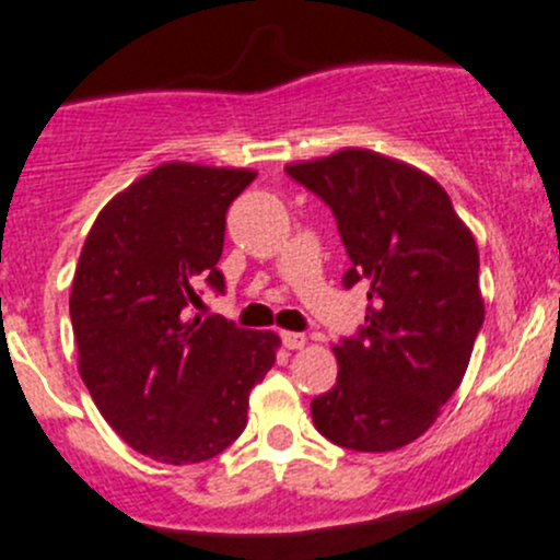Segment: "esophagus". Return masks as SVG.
Returning a JSON list of instances; mask_svg holds the SVG:
<instances>
[{
  "mask_svg": "<svg viewBox=\"0 0 560 560\" xmlns=\"http://www.w3.org/2000/svg\"><path fill=\"white\" fill-rule=\"evenodd\" d=\"M281 343H284L287 349H303L306 347V336L303 332H281Z\"/></svg>",
  "mask_w": 560,
  "mask_h": 560,
  "instance_id": "esophagus-1",
  "label": "esophagus"
}]
</instances>
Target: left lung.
I'll use <instances>...</instances> for the list:
<instances>
[{
	"mask_svg": "<svg viewBox=\"0 0 560 560\" xmlns=\"http://www.w3.org/2000/svg\"><path fill=\"white\" fill-rule=\"evenodd\" d=\"M332 211L349 254L343 287H369L365 322L332 347L338 380L312 400L338 447L387 453L433 425L468 369L485 306L479 252L447 191L369 149L287 167Z\"/></svg>",
	"mask_w": 560,
	"mask_h": 560,
	"instance_id": "8db88e82",
	"label": "left lung"
}]
</instances>
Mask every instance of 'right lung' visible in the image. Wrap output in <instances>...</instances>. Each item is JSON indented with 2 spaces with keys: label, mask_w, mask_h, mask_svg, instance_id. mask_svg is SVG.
<instances>
[{
  "label": "right lung",
  "mask_w": 560,
  "mask_h": 560,
  "mask_svg": "<svg viewBox=\"0 0 560 560\" xmlns=\"http://www.w3.org/2000/svg\"><path fill=\"white\" fill-rule=\"evenodd\" d=\"M257 173L167 162L113 197L72 279L78 369L107 425L154 460L200 463L246 428L248 393L279 336L224 316H189L217 268L228 208Z\"/></svg>",
  "instance_id": "1"
}]
</instances>
